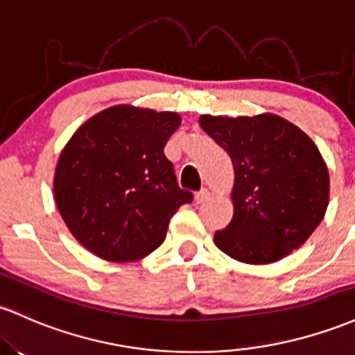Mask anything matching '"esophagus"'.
<instances>
[{
	"label": "esophagus",
	"mask_w": 355,
	"mask_h": 355,
	"mask_svg": "<svg viewBox=\"0 0 355 355\" xmlns=\"http://www.w3.org/2000/svg\"><path fill=\"white\" fill-rule=\"evenodd\" d=\"M209 198H210V192H209L207 189L198 190V192L196 193V202H197V204H202V202L209 200Z\"/></svg>",
	"instance_id": "34e87169"
}]
</instances>
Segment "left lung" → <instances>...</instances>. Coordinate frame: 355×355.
I'll return each mask as SVG.
<instances>
[{
    "mask_svg": "<svg viewBox=\"0 0 355 355\" xmlns=\"http://www.w3.org/2000/svg\"><path fill=\"white\" fill-rule=\"evenodd\" d=\"M202 130L234 165L229 225L214 243L232 259L268 264L309 239L329 205V170L315 143L276 114H204Z\"/></svg>",
    "mask_w": 355,
    "mask_h": 355,
    "instance_id": "left-lung-1",
    "label": "left lung"
}]
</instances>
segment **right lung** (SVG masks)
<instances>
[{
    "label": "right lung",
    "instance_id": "1",
    "mask_svg": "<svg viewBox=\"0 0 355 355\" xmlns=\"http://www.w3.org/2000/svg\"><path fill=\"white\" fill-rule=\"evenodd\" d=\"M177 112L121 104L87 119L62 150L53 193L62 219L85 249L112 263L141 259L165 241L178 187L165 145Z\"/></svg>",
    "mask_w": 355,
    "mask_h": 355
}]
</instances>
